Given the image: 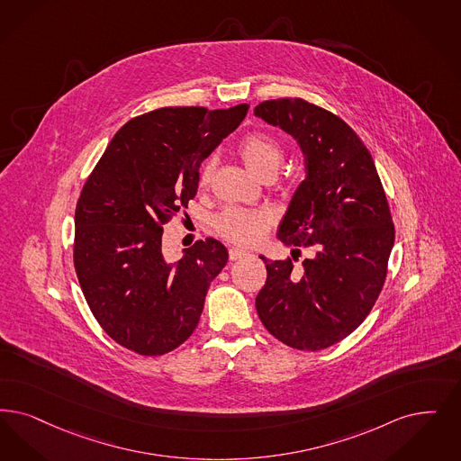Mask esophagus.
Instances as JSON below:
<instances>
[{
  "label": "esophagus",
  "instance_id": "34e87169",
  "mask_svg": "<svg viewBox=\"0 0 461 461\" xmlns=\"http://www.w3.org/2000/svg\"><path fill=\"white\" fill-rule=\"evenodd\" d=\"M247 256H249V252H245V250L230 249V258H231V260H239V258H247Z\"/></svg>",
  "mask_w": 461,
  "mask_h": 461
}]
</instances>
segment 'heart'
<instances>
[{
  "mask_svg": "<svg viewBox=\"0 0 461 461\" xmlns=\"http://www.w3.org/2000/svg\"><path fill=\"white\" fill-rule=\"evenodd\" d=\"M239 154L247 167L258 178L276 175L283 163V149L276 139L266 131H250L239 144ZM216 161L211 158L203 163L199 173V185L207 186L212 180ZM273 224L271 214L254 209L230 207L214 220V228L222 239L237 245H256L264 239Z\"/></svg>",
  "mask_w": 461,
  "mask_h": 461,
  "instance_id": "1",
  "label": "heart"
}]
</instances>
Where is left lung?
<instances>
[{
	"label": "left lung",
	"instance_id": "8db88e82",
	"mask_svg": "<svg viewBox=\"0 0 461 461\" xmlns=\"http://www.w3.org/2000/svg\"><path fill=\"white\" fill-rule=\"evenodd\" d=\"M254 114L290 133L303 152L307 175L277 239L295 250L312 249L300 269L295 256H260L267 279L256 309L264 328L285 345L324 350L364 322L384 286L394 243L386 194L368 149L331 111L283 97L260 103Z\"/></svg>",
	"mask_w": 461,
	"mask_h": 461
}]
</instances>
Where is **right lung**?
I'll use <instances>...</instances> for the list:
<instances>
[{"label":"right lung","mask_w":461,"mask_h":461,"mask_svg":"<svg viewBox=\"0 0 461 461\" xmlns=\"http://www.w3.org/2000/svg\"><path fill=\"white\" fill-rule=\"evenodd\" d=\"M247 111L249 104L169 106L131 118L84 185L75 209V271L95 321L118 345L158 357L195 331L228 250L218 240H199L167 262L163 226L195 197L201 163Z\"/></svg>","instance_id":"add662e5"}]
</instances>
